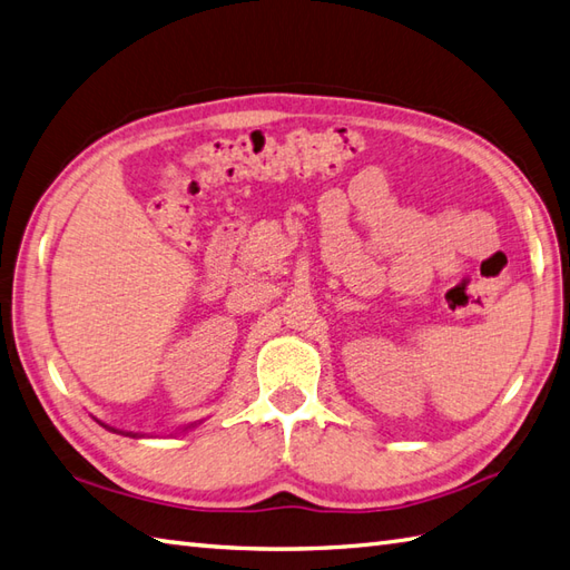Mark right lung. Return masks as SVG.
<instances>
[{"instance_id":"add662e5","label":"right lung","mask_w":570,"mask_h":570,"mask_svg":"<svg viewBox=\"0 0 570 570\" xmlns=\"http://www.w3.org/2000/svg\"><path fill=\"white\" fill-rule=\"evenodd\" d=\"M99 425H104V422H99ZM106 430H111V432H118V430H114V428H109V425H104ZM189 428H194V425H189ZM187 428V430H189ZM118 434H130V436H142V434H134V432H118Z\"/></svg>"}]
</instances>
